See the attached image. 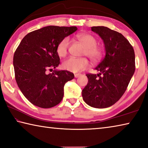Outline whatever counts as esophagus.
<instances>
[{
  "mask_svg": "<svg viewBox=\"0 0 148 148\" xmlns=\"http://www.w3.org/2000/svg\"><path fill=\"white\" fill-rule=\"evenodd\" d=\"M81 75V74H79V73H76V74H75V78H78V77H80Z\"/></svg>",
  "mask_w": 148,
  "mask_h": 148,
  "instance_id": "1",
  "label": "esophagus"
}]
</instances>
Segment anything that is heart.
Returning a JSON list of instances; mask_svg holds the SVG:
<instances>
[{
	"mask_svg": "<svg viewBox=\"0 0 148 148\" xmlns=\"http://www.w3.org/2000/svg\"><path fill=\"white\" fill-rule=\"evenodd\" d=\"M76 38L83 45L84 48L83 54L87 56L91 61L97 62L100 59L102 54L101 48L96 46V38L90 34H79ZM70 46L69 37H65L58 43L56 48L57 54L60 57H64L68 52ZM89 65L88 61L85 58H69L63 62V68L71 72H79L87 68Z\"/></svg>",
	"mask_w": 148,
	"mask_h": 148,
	"instance_id": "1",
	"label": "heart"
}]
</instances>
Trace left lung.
Instances as JSON below:
<instances>
[{"mask_svg": "<svg viewBox=\"0 0 148 148\" xmlns=\"http://www.w3.org/2000/svg\"><path fill=\"white\" fill-rule=\"evenodd\" d=\"M105 46L106 56L95 69L98 74H86L88 84L82 91L84 101L95 108L110 107L121 98L135 71L132 45L121 33L103 26L92 27Z\"/></svg>", "mask_w": 148, "mask_h": 148, "instance_id": "1", "label": "left lung"}]
</instances>
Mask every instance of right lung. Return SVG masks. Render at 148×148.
Instances as JSON below:
<instances>
[{
    "label": "right lung",
    "mask_w": 148,
    "mask_h": 148,
    "mask_svg": "<svg viewBox=\"0 0 148 148\" xmlns=\"http://www.w3.org/2000/svg\"><path fill=\"white\" fill-rule=\"evenodd\" d=\"M77 27L50 25L26 35L14 55L13 64L18 86L31 103L42 108L58 105L64 96V87L74 78L73 73L54 69L60 64L56 48Z\"/></svg>",
    "instance_id": "add662e5"
}]
</instances>
